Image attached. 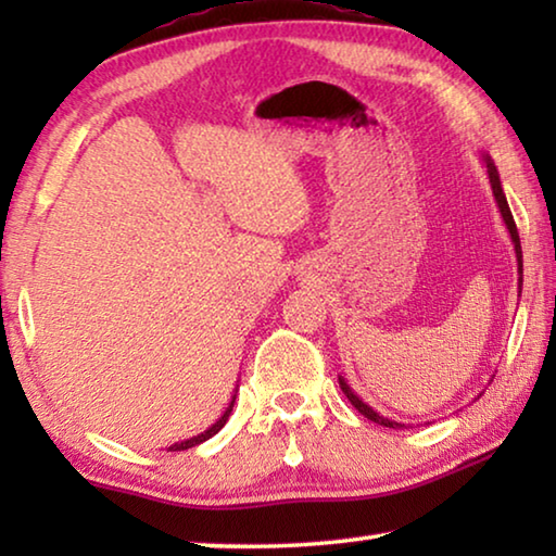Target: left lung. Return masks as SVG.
I'll list each match as a JSON object with an SVG mask.
<instances>
[{
	"mask_svg": "<svg viewBox=\"0 0 556 556\" xmlns=\"http://www.w3.org/2000/svg\"><path fill=\"white\" fill-rule=\"evenodd\" d=\"M488 174H491V186H493V195H495V201H497V208H501V213H503V220H505V225H507V230H510V238H513V242H515L517 262H520V275H522L520 235H517V225H515V220H513L510 205H507V199H505V193H503V188H501V178H497V172H495V166H493L491 162H488ZM520 285H522V277H520ZM338 384H341V390H343V394L348 397V402H351L353 407L363 414V417H368L370 421H375V425H380V427H390V429L404 427V425H400V421H390V419H384L382 414H378L375 409H370L368 404H365L361 397H357V394H353V390L348 388V382H345L343 378H338Z\"/></svg>",
	"mask_w": 556,
	"mask_h": 556,
	"instance_id": "8db88e82",
	"label": "left lung"
}]
</instances>
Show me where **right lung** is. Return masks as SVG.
Listing matches in <instances>:
<instances>
[{"instance_id":"1","label":"right lung","mask_w":556,"mask_h":556,"mask_svg":"<svg viewBox=\"0 0 556 556\" xmlns=\"http://www.w3.org/2000/svg\"><path fill=\"white\" fill-rule=\"evenodd\" d=\"M232 404H235V400L230 402V407L225 409L223 417H220L218 421H215V425H213L208 431H203V434L193 437V439H188V441H181V444H174V446H168L166 451H186V448H191V446H195V444H203V441H208L213 434H218V431L225 427V421H228V417H230V412H232Z\"/></svg>"}]
</instances>
